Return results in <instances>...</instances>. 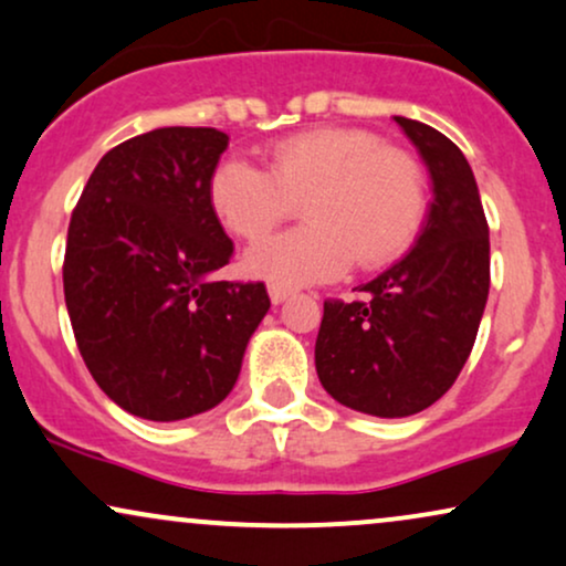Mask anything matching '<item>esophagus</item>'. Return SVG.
<instances>
[{
  "instance_id": "34e87169",
  "label": "esophagus",
  "mask_w": 566,
  "mask_h": 566,
  "mask_svg": "<svg viewBox=\"0 0 566 566\" xmlns=\"http://www.w3.org/2000/svg\"><path fill=\"white\" fill-rule=\"evenodd\" d=\"M269 297H271V303L279 305V303H284V300L290 297V290L279 287V284H269Z\"/></svg>"
}]
</instances>
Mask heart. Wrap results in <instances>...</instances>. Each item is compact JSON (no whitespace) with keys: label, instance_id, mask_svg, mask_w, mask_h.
I'll list each match as a JSON object with an SVG mask.
<instances>
[{"label":"heart","instance_id":"b5f03b06","mask_svg":"<svg viewBox=\"0 0 566 566\" xmlns=\"http://www.w3.org/2000/svg\"><path fill=\"white\" fill-rule=\"evenodd\" d=\"M209 203L234 238L255 242L303 203L307 224L250 248L248 269L279 287L381 269L410 248L426 213V175L402 148L355 127L279 140L266 171L230 156L209 177Z\"/></svg>","mask_w":566,"mask_h":566}]
</instances>
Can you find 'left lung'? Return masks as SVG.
Here are the masks:
<instances>
[{"instance_id": "obj_1", "label": "left lung", "mask_w": 566, "mask_h": 566, "mask_svg": "<svg viewBox=\"0 0 566 566\" xmlns=\"http://www.w3.org/2000/svg\"><path fill=\"white\" fill-rule=\"evenodd\" d=\"M433 180L410 253L360 284L353 303L326 300L316 370L336 402L407 418L447 395L468 363L491 284L489 221L460 148L431 125L395 117Z\"/></svg>"}]
</instances>
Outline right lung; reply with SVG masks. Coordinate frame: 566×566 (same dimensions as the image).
Listing matches in <instances>:
<instances>
[{"label":"right lung","mask_w":566,"mask_h":566,"mask_svg":"<svg viewBox=\"0 0 566 566\" xmlns=\"http://www.w3.org/2000/svg\"><path fill=\"white\" fill-rule=\"evenodd\" d=\"M230 135L159 127L96 164L73 209L62 282L77 349L123 410L182 420L238 381L271 300L263 282H209L232 259L209 177Z\"/></svg>","instance_id":"1"}]
</instances>
